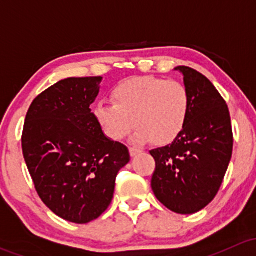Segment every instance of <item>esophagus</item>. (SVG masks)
Here are the masks:
<instances>
[{
    "mask_svg": "<svg viewBox=\"0 0 256 256\" xmlns=\"http://www.w3.org/2000/svg\"><path fill=\"white\" fill-rule=\"evenodd\" d=\"M138 154H141V151H140V150H138V148H134V147H130V154H131V157H135V156H138Z\"/></svg>",
    "mask_w": 256,
    "mask_h": 256,
    "instance_id": "34e87169",
    "label": "esophagus"
}]
</instances>
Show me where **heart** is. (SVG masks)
Returning a JSON list of instances; mask_svg holds the SVG:
<instances>
[{
  "label": "heart",
  "mask_w": 256,
  "mask_h": 256,
  "mask_svg": "<svg viewBox=\"0 0 256 256\" xmlns=\"http://www.w3.org/2000/svg\"><path fill=\"white\" fill-rule=\"evenodd\" d=\"M190 92L184 84L156 76H134L116 85L112 102L94 108L96 122L112 141H121L135 125L134 141L166 146L176 141L187 125Z\"/></svg>",
  "instance_id": "b5f03b06"
}]
</instances>
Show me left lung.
Segmentation results:
<instances>
[{
	"instance_id": "left-lung-1",
	"label": "left lung",
	"mask_w": 256,
	"mask_h": 256,
	"mask_svg": "<svg viewBox=\"0 0 256 256\" xmlns=\"http://www.w3.org/2000/svg\"><path fill=\"white\" fill-rule=\"evenodd\" d=\"M190 92L187 125L176 141L150 151L156 161L151 187L157 200L178 214L207 207L220 188L233 152L230 114L203 74L177 66Z\"/></svg>"
}]
</instances>
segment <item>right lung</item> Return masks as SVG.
I'll return each mask as SVG.
<instances>
[{"instance_id": "obj_1", "label": "right lung", "mask_w": 256, "mask_h": 256, "mask_svg": "<svg viewBox=\"0 0 256 256\" xmlns=\"http://www.w3.org/2000/svg\"><path fill=\"white\" fill-rule=\"evenodd\" d=\"M102 76L68 78L38 95L22 135L26 164L36 190L60 218L85 224L112 203L118 171L130 161L125 144L110 140L90 105Z\"/></svg>"}]
</instances>
